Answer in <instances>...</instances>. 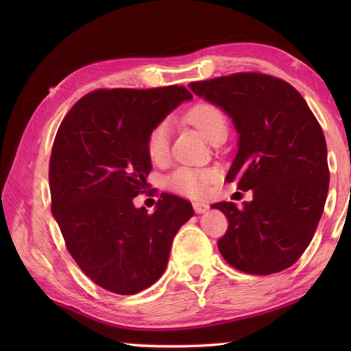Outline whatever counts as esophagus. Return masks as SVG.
I'll use <instances>...</instances> for the list:
<instances>
[{
	"mask_svg": "<svg viewBox=\"0 0 351 351\" xmlns=\"http://www.w3.org/2000/svg\"><path fill=\"white\" fill-rule=\"evenodd\" d=\"M193 209H195L196 214H203V213H206V210L209 209V204L208 203H203V201H195Z\"/></svg>",
	"mask_w": 351,
	"mask_h": 351,
	"instance_id": "34e87169",
	"label": "esophagus"
}]
</instances>
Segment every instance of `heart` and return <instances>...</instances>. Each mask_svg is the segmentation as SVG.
<instances>
[{
	"instance_id": "b5f03b06",
	"label": "heart",
	"mask_w": 351,
	"mask_h": 351,
	"mask_svg": "<svg viewBox=\"0 0 351 351\" xmlns=\"http://www.w3.org/2000/svg\"><path fill=\"white\" fill-rule=\"evenodd\" d=\"M185 119L210 142L219 132H227V117L217 105L198 102L185 113ZM147 153L153 162H162L169 155V128L166 123L158 124L147 138ZM209 174L204 171L182 167L169 177L167 185L172 191L186 196L203 195Z\"/></svg>"
}]
</instances>
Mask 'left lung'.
Listing matches in <instances>:
<instances>
[{"instance_id":"8db88e82","label":"left lung","mask_w":351,"mask_h":351,"mask_svg":"<svg viewBox=\"0 0 351 351\" xmlns=\"http://www.w3.org/2000/svg\"><path fill=\"white\" fill-rule=\"evenodd\" d=\"M206 102L232 118L238 150L227 180L252 201L213 204L228 219L217 246L230 265L249 275L289 268L308 247L329 190L328 147L304 97L286 81L237 73L190 83Z\"/></svg>"}]
</instances>
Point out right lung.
Instances as JSON below:
<instances>
[{"label": "right lung", "mask_w": 351, "mask_h": 351, "mask_svg": "<svg viewBox=\"0 0 351 351\" xmlns=\"http://www.w3.org/2000/svg\"><path fill=\"white\" fill-rule=\"evenodd\" d=\"M191 99L182 86L99 89L80 99L57 131L52 215L84 275L114 294H137L160 280L172 239L195 214L190 201L169 193L153 214L134 206L152 171L148 136Z\"/></svg>", "instance_id": "right-lung-1"}]
</instances>
